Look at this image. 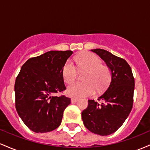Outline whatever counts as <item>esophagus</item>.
<instances>
[{
    "instance_id": "1",
    "label": "esophagus",
    "mask_w": 150,
    "mask_h": 150,
    "mask_svg": "<svg viewBox=\"0 0 150 150\" xmlns=\"http://www.w3.org/2000/svg\"><path fill=\"white\" fill-rule=\"evenodd\" d=\"M78 101V99L77 98H72L71 99V102L72 103H75Z\"/></svg>"
}]
</instances>
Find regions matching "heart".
Returning <instances> with one entry per match:
<instances>
[{
	"mask_svg": "<svg viewBox=\"0 0 150 150\" xmlns=\"http://www.w3.org/2000/svg\"><path fill=\"white\" fill-rule=\"evenodd\" d=\"M75 62L81 72H86L83 77L85 82H75L67 88L68 95L73 97L92 96L98 91L106 89L111 81V71L107 66L102 64L101 60L92 53H82L75 58ZM77 76V70L71 61H68L63 68V78L65 82H73Z\"/></svg>",
	"mask_w": 150,
	"mask_h": 150,
	"instance_id": "obj_1",
	"label": "heart"
}]
</instances>
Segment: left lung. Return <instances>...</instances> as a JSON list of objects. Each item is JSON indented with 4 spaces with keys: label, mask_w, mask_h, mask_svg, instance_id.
Returning a JSON list of instances; mask_svg holds the SVG:
<instances>
[{
    "label": "left lung",
    "mask_w": 150,
    "mask_h": 150,
    "mask_svg": "<svg viewBox=\"0 0 150 150\" xmlns=\"http://www.w3.org/2000/svg\"><path fill=\"white\" fill-rule=\"evenodd\" d=\"M91 51L96 53L111 70L110 85L102 95L88 100V106L82 112L85 126L93 133L102 136L116 132L123 124L132 108L135 80L129 64L123 58L104 49Z\"/></svg>",
    "instance_id": "1"
}]
</instances>
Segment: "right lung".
<instances>
[{"mask_svg":"<svg viewBox=\"0 0 150 150\" xmlns=\"http://www.w3.org/2000/svg\"><path fill=\"white\" fill-rule=\"evenodd\" d=\"M72 54V51H48L30 58L22 66L15 84V108L32 131H52L61 123L71 99L53 94L66 89L63 68Z\"/></svg>","mask_w":150,"mask_h":150,"instance_id":"add662e5","label":"right lung"}]
</instances>
